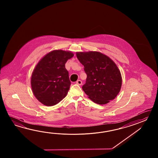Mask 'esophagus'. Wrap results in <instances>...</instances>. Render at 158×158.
<instances>
[{"instance_id": "obj_1", "label": "esophagus", "mask_w": 158, "mask_h": 158, "mask_svg": "<svg viewBox=\"0 0 158 158\" xmlns=\"http://www.w3.org/2000/svg\"><path fill=\"white\" fill-rule=\"evenodd\" d=\"M82 84V82L81 80H77L76 81V84H77L78 85H81Z\"/></svg>"}]
</instances>
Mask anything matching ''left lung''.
Returning <instances> with one entry per match:
<instances>
[{"label": "left lung", "instance_id": "8db88e82", "mask_svg": "<svg viewBox=\"0 0 158 158\" xmlns=\"http://www.w3.org/2000/svg\"><path fill=\"white\" fill-rule=\"evenodd\" d=\"M76 55L87 75L82 89L88 97L99 104L114 99L122 84L120 72L114 62L97 51L77 52Z\"/></svg>", "mask_w": 158, "mask_h": 158}]
</instances>
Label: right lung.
<instances>
[{"instance_id":"add662e5","label":"right lung","mask_w":158,"mask_h":158,"mask_svg":"<svg viewBox=\"0 0 158 158\" xmlns=\"http://www.w3.org/2000/svg\"><path fill=\"white\" fill-rule=\"evenodd\" d=\"M73 56L69 51H52L37 64L32 73L31 85L34 96L40 103L52 106L66 97L71 82L65 64Z\"/></svg>"}]
</instances>
